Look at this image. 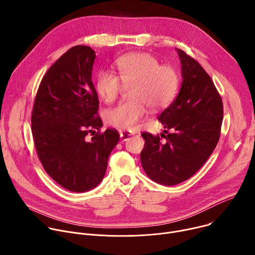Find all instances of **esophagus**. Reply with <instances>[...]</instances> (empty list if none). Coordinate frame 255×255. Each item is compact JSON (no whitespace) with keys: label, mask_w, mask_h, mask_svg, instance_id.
<instances>
[{"label":"esophagus","mask_w":255,"mask_h":255,"mask_svg":"<svg viewBox=\"0 0 255 255\" xmlns=\"http://www.w3.org/2000/svg\"><path fill=\"white\" fill-rule=\"evenodd\" d=\"M132 135H133V133L129 132V131H121L120 132V136L123 140H128Z\"/></svg>","instance_id":"34e87169"}]
</instances>
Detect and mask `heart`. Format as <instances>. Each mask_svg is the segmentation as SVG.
I'll list each match as a JSON object with an SVG mask.
<instances>
[{"instance_id":"heart-1","label":"heart","mask_w":255,"mask_h":255,"mask_svg":"<svg viewBox=\"0 0 255 255\" xmlns=\"http://www.w3.org/2000/svg\"><path fill=\"white\" fill-rule=\"evenodd\" d=\"M118 75L102 71L97 80V91L107 103L118 99L123 85L132 88L131 102L123 103L107 113L108 124L120 130H134L145 116L147 107L158 110L166 107L173 99L178 77L176 70L149 53H131L116 61Z\"/></svg>"}]
</instances>
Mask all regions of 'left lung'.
<instances>
[{
    "instance_id": "8db88e82",
    "label": "left lung",
    "mask_w": 255,
    "mask_h": 255,
    "mask_svg": "<svg viewBox=\"0 0 255 255\" xmlns=\"http://www.w3.org/2000/svg\"><path fill=\"white\" fill-rule=\"evenodd\" d=\"M177 53L183 83L175 100L158 117L165 134H141L143 169L164 186L183 183L203 166L220 139L223 120V102L210 76L184 50Z\"/></svg>"
}]
</instances>
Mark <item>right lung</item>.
Segmentation results:
<instances>
[{"label": "right lung", "mask_w": 255, "mask_h": 255, "mask_svg": "<svg viewBox=\"0 0 255 255\" xmlns=\"http://www.w3.org/2000/svg\"><path fill=\"white\" fill-rule=\"evenodd\" d=\"M95 58V50L85 45L62 54L43 76L31 115L35 149L43 168L59 186L76 193L101 183L120 138L116 129L101 132L92 81Z\"/></svg>", "instance_id": "right-lung-1"}]
</instances>
